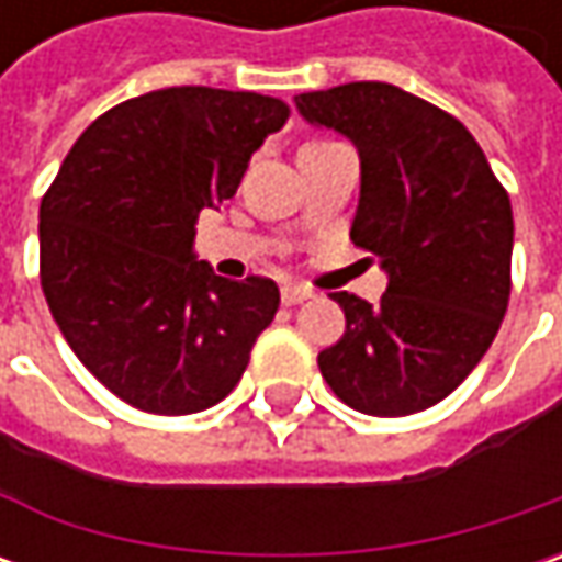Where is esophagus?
<instances>
[{"mask_svg": "<svg viewBox=\"0 0 562 562\" xmlns=\"http://www.w3.org/2000/svg\"><path fill=\"white\" fill-rule=\"evenodd\" d=\"M313 291L310 288H303V284H284L281 288V303L284 306H296V303H303V300H310Z\"/></svg>", "mask_w": 562, "mask_h": 562, "instance_id": "1", "label": "esophagus"}]
</instances>
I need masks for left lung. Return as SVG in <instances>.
<instances>
[{"instance_id": "obj_1", "label": "left lung", "mask_w": 562, "mask_h": 562, "mask_svg": "<svg viewBox=\"0 0 562 562\" xmlns=\"http://www.w3.org/2000/svg\"><path fill=\"white\" fill-rule=\"evenodd\" d=\"M296 109L357 143L362 190L350 240L387 271L378 303L331 293L347 328L318 353L322 378L366 416L422 413L463 384L504 322L507 190L463 121L394 83L300 93Z\"/></svg>"}]
</instances>
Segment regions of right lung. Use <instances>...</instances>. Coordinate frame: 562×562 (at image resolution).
Masks as SVG:
<instances>
[{
	"label": "right lung",
	"instance_id": "add662e5",
	"mask_svg": "<svg viewBox=\"0 0 562 562\" xmlns=\"http://www.w3.org/2000/svg\"><path fill=\"white\" fill-rule=\"evenodd\" d=\"M291 105L165 87L99 115L40 203V284L75 357L124 403L187 416L225 400L278 313L271 278L193 259L205 205L231 200Z\"/></svg>",
	"mask_w": 562,
	"mask_h": 562
}]
</instances>
